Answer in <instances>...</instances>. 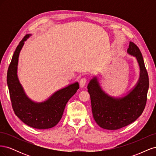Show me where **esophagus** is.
Instances as JSON below:
<instances>
[{"mask_svg": "<svg viewBox=\"0 0 156 156\" xmlns=\"http://www.w3.org/2000/svg\"><path fill=\"white\" fill-rule=\"evenodd\" d=\"M87 78H85V77L82 78L81 80H80V86H81V87H84V85H85L87 83Z\"/></svg>", "mask_w": 156, "mask_h": 156, "instance_id": "esophagus-1", "label": "esophagus"}]
</instances>
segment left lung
Here are the masks:
<instances>
[{
    "label": "left lung",
    "instance_id": "left-lung-1",
    "mask_svg": "<svg viewBox=\"0 0 156 156\" xmlns=\"http://www.w3.org/2000/svg\"><path fill=\"white\" fill-rule=\"evenodd\" d=\"M127 53L136 58L140 69V78L134 89L125 97L114 98L101 89L96 78L88 85L94 119L101 127L108 130L122 128L135 121L144 109L149 87V79L139 48L130 41Z\"/></svg>",
    "mask_w": 156,
    "mask_h": 156
}]
</instances>
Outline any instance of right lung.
<instances>
[{
  "instance_id": "right-lung-1",
  "label": "right lung",
  "mask_w": 156,
  "mask_h": 156,
  "mask_svg": "<svg viewBox=\"0 0 156 156\" xmlns=\"http://www.w3.org/2000/svg\"><path fill=\"white\" fill-rule=\"evenodd\" d=\"M30 35H26L20 42L13 55L7 73V84L12 106L16 115L23 122L35 129L51 128L57 124L62 116L68 100L76 93L78 83L56 92L48 100L34 103L27 97L17 75L18 58L24 41Z\"/></svg>"
}]
</instances>
